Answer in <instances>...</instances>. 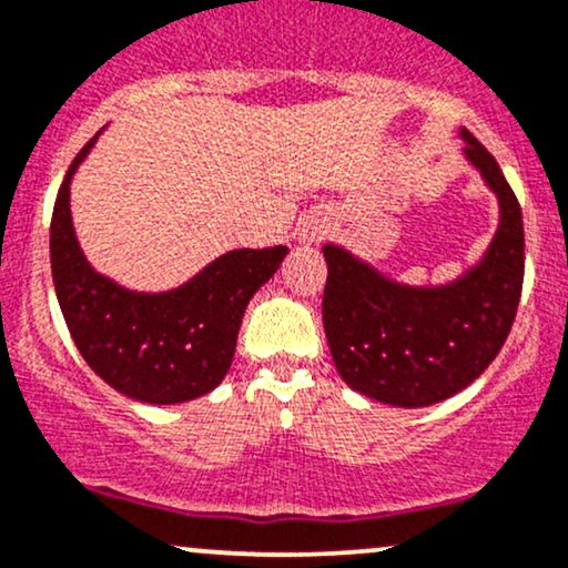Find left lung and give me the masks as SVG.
I'll list each match as a JSON object with an SVG mask.
<instances>
[{
	"label": "left lung",
	"instance_id": "8db88e82",
	"mask_svg": "<svg viewBox=\"0 0 568 568\" xmlns=\"http://www.w3.org/2000/svg\"><path fill=\"white\" fill-rule=\"evenodd\" d=\"M466 159L500 201L481 262L436 288L402 285L341 245L323 248V325L341 378L394 407H428L474 384L503 349L524 285V219L495 155L463 129Z\"/></svg>",
	"mask_w": 568,
	"mask_h": 568
}]
</instances>
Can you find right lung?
Instances as JSON below:
<instances>
[{
	"label": "right lung",
	"instance_id": "add662e5",
	"mask_svg": "<svg viewBox=\"0 0 568 568\" xmlns=\"http://www.w3.org/2000/svg\"><path fill=\"white\" fill-rule=\"evenodd\" d=\"M98 134L73 159L50 224L52 283L73 344L87 365L129 399L176 405L222 384L251 296L288 248L227 251L180 288L129 291L81 254L71 222V180Z\"/></svg>",
	"mask_w": 568,
	"mask_h": 568
}]
</instances>
